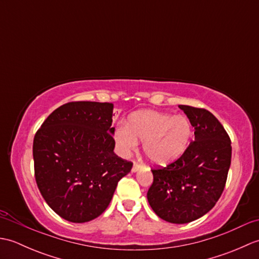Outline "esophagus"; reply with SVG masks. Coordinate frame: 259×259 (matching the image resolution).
Returning a JSON list of instances; mask_svg holds the SVG:
<instances>
[{"mask_svg": "<svg viewBox=\"0 0 259 259\" xmlns=\"http://www.w3.org/2000/svg\"><path fill=\"white\" fill-rule=\"evenodd\" d=\"M141 168H142L141 164H139V163L135 162V163H134V167H133V172H137V171H139V170H140Z\"/></svg>", "mask_w": 259, "mask_h": 259, "instance_id": "34e87169", "label": "esophagus"}]
</instances>
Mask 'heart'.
Segmentation results:
<instances>
[{"mask_svg":"<svg viewBox=\"0 0 259 259\" xmlns=\"http://www.w3.org/2000/svg\"><path fill=\"white\" fill-rule=\"evenodd\" d=\"M192 135V125L185 115L141 110L130 115L126 125L114 130L113 139L122 156L136 150L138 140L144 142L145 156L157 166H166L184 155Z\"/></svg>","mask_w":259,"mask_h":259,"instance_id":"1","label":"heart"}]
</instances>
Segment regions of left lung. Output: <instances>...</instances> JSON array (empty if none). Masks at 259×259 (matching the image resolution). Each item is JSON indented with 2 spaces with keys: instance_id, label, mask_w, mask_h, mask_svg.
<instances>
[{
  "instance_id": "1",
  "label": "left lung",
  "mask_w": 259,
  "mask_h": 259,
  "mask_svg": "<svg viewBox=\"0 0 259 259\" xmlns=\"http://www.w3.org/2000/svg\"><path fill=\"white\" fill-rule=\"evenodd\" d=\"M195 128V140L178 160L151 170L147 198L163 221L187 224L202 217L222 196L232 161L230 139L214 115L205 109L180 104Z\"/></svg>"
}]
</instances>
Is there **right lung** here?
Here are the masks:
<instances>
[{"label":"right lung","mask_w":259,"mask_h":259,"mask_svg":"<svg viewBox=\"0 0 259 259\" xmlns=\"http://www.w3.org/2000/svg\"><path fill=\"white\" fill-rule=\"evenodd\" d=\"M113 103L69 102L49 115L33 141L35 180L54 212L87 223L109 206L133 163L115 156Z\"/></svg>","instance_id":"obj_1"}]
</instances>
